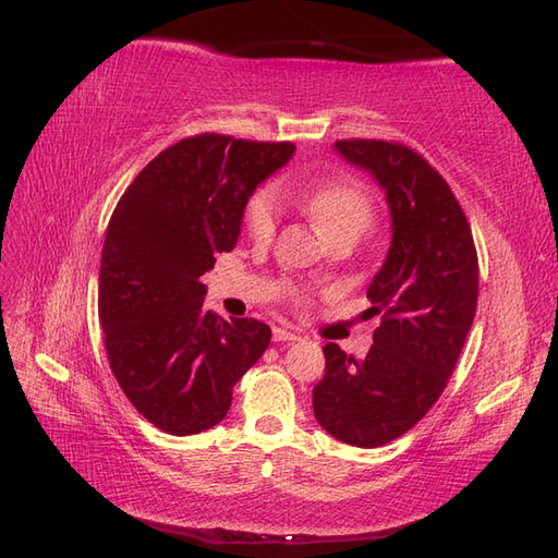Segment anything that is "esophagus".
<instances>
[{"instance_id": "obj_1", "label": "esophagus", "mask_w": 558, "mask_h": 558, "mask_svg": "<svg viewBox=\"0 0 558 558\" xmlns=\"http://www.w3.org/2000/svg\"><path fill=\"white\" fill-rule=\"evenodd\" d=\"M302 339V335L290 330V327H276L274 330V341H299Z\"/></svg>"}]
</instances>
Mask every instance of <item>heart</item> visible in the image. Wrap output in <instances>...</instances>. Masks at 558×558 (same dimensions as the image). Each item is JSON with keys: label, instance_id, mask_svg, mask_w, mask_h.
<instances>
[{"label": "heart", "instance_id": "heart-1", "mask_svg": "<svg viewBox=\"0 0 558 558\" xmlns=\"http://www.w3.org/2000/svg\"><path fill=\"white\" fill-rule=\"evenodd\" d=\"M302 207L311 221L316 223L327 238L339 233H363L373 221L375 205L373 195L363 183L353 179H335L311 185L306 191H282ZM280 219V195L270 185H264L247 199L245 207V228L247 233L266 242L274 238Z\"/></svg>", "mask_w": 558, "mask_h": 558}]
</instances>
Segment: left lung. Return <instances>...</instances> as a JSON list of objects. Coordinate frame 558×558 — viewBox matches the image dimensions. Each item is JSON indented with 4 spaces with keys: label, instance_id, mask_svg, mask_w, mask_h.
Here are the masks:
<instances>
[{
    "label": "left lung",
    "instance_id": "obj_1",
    "mask_svg": "<svg viewBox=\"0 0 558 558\" xmlns=\"http://www.w3.org/2000/svg\"><path fill=\"white\" fill-rule=\"evenodd\" d=\"M339 155L387 191L391 247L369 282L381 316L363 361L327 344L313 412L327 434L379 448L415 426L460 359L478 302V256L454 193L424 157L398 141L344 138Z\"/></svg>",
    "mask_w": 558,
    "mask_h": 558
}]
</instances>
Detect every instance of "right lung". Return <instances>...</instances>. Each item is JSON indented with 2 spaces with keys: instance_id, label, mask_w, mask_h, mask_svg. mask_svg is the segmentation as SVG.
<instances>
[{
  "instance_id": "1",
  "label": "right lung",
  "mask_w": 558,
  "mask_h": 558,
  "mask_svg": "<svg viewBox=\"0 0 558 558\" xmlns=\"http://www.w3.org/2000/svg\"><path fill=\"white\" fill-rule=\"evenodd\" d=\"M292 153L290 141L181 138L112 211L98 274L106 353L124 396L165 434L219 424L238 379L270 344L268 325L207 311L199 276L235 247L252 191Z\"/></svg>"
}]
</instances>
